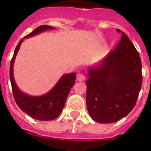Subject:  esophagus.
Instances as JSON below:
<instances>
[{"label":"esophagus","mask_w":151,"mask_h":151,"mask_svg":"<svg viewBox=\"0 0 151 151\" xmlns=\"http://www.w3.org/2000/svg\"><path fill=\"white\" fill-rule=\"evenodd\" d=\"M77 80L78 81H83L85 80V76L83 73H78L77 75Z\"/></svg>","instance_id":"1"}]
</instances>
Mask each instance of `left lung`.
<instances>
[{
    "label": "left lung",
    "instance_id": "1",
    "mask_svg": "<svg viewBox=\"0 0 151 151\" xmlns=\"http://www.w3.org/2000/svg\"><path fill=\"white\" fill-rule=\"evenodd\" d=\"M122 40L97 66L88 71L86 105L92 119L113 123L131 112L143 82L139 54L122 30Z\"/></svg>",
    "mask_w": 151,
    "mask_h": 151
}]
</instances>
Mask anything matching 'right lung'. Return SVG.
I'll list each match as a JSON object with an SVG mask.
<instances>
[{
	"label": "right lung",
	"mask_w": 151,
	"mask_h": 151,
	"mask_svg": "<svg viewBox=\"0 0 151 151\" xmlns=\"http://www.w3.org/2000/svg\"><path fill=\"white\" fill-rule=\"evenodd\" d=\"M52 29H54V27L47 25L40 26L30 34L24 37L23 39L28 38L41 32ZM23 39H22L16 46L10 63V81L14 99L18 106L23 112L34 119L39 121L54 120L59 117L63 109L69 92L75 82L76 73L64 74L62 76L56 85L52 88V89L47 94L41 96H31L22 92L16 85L13 78V64Z\"/></svg>",
	"instance_id": "add662e5"
}]
</instances>
